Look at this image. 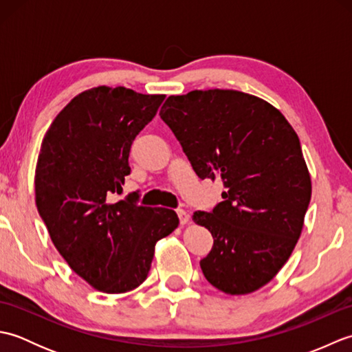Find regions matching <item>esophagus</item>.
<instances>
[{
  "instance_id": "obj_1",
  "label": "esophagus",
  "mask_w": 352,
  "mask_h": 352,
  "mask_svg": "<svg viewBox=\"0 0 352 352\" xmlns=\"http://www.w3.org/2000/svg\"><path fill=\"white\" fill-rule=\"evenodd\" d=\"M177 214H178V219H180L182 226H184V223H188L189 219H190V216L186 213L183 208H177Z\"/></svg>"
}]
</instances>
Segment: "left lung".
Wrapping results in <instances>:
<instances>
[{
	"label": "left lung",
	"instance_id": "1",
	"mask_svg": "<svg viewBox=\"0 0 352 352\" xmlns=\"http://www.w3.org/2000/svg\"><path fill=\"white\" fill-rule=\"evenodd\" d=\"M160 118L201 180L219 177L227 189L192 216L213 236L199 261L207 281L230 295L265 286L294 251L311 198L295 130L269 102L222 89L172 95Z\"/></svg>",
	"mask_w": 352,
	"mask_h": 352
}]
</instances>
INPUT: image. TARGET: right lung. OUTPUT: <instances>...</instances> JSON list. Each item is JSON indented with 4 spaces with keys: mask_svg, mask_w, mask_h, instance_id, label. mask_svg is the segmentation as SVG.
Segmentation results:
<instances>
[{
    "mask_svg": "<svg viewBox=\"0 0 352 352\" xmlns=\"http://www.w3.org/2000/svg\"><path fill=\"white\" fill-rule=\"evenodd\" d=\"M163 100L121 86L94 87L56 116L42 140L37 212L72 271L106 294L140 286L155 242L178 227L174 210L139 206L136 192L111 201L131 172L134 139Z\"/></svg>",
    "mask_w": 352,
    "mask_h": 352,
    "instance_id": "right-lung-1",
    "label": "right lung"
}]
</instances>
